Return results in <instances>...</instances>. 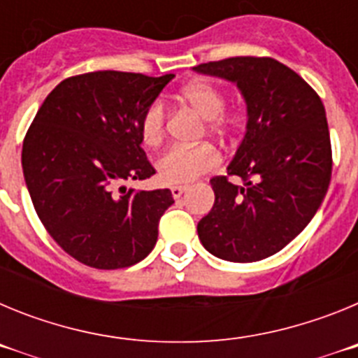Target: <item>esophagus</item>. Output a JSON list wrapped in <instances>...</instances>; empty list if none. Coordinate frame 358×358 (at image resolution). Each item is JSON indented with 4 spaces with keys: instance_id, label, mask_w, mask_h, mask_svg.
Instances as JSON below:
<instances>
[{
    "instance_id": "esophagus-1",
    "label": "esophagus",
    "mask_w": 358,
    "mask_h": 358,
    "mask_svg": "<svg viewBox=\"0 0 358 358\" xmlns=\"http://www.w3.org/2000/svg\"><path fill=\"white\" fill-rule=\"evenodd\" d=\"M172 195H173V199H179L181 197L182 194H185L186 189H188V186H185V185H176V186H172Z\"/></svg>"
}]
</instances>
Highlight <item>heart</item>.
Returning a JSON list of instances; mask_svg holds the SVG:
<instances>
[{
  "instance_id": "b5f03b06",
  "label": "heart",
  "mask_w": 358,
  "mask_h": 358,
  "mask_svg": "<svg viewBox=\"0 0 358 358\" xmlns=\"http://www.w3.org/2000/svg\"><path fill=\"white\" fill-rule=\"evenodd\" d=\"M181 98L189 107H194L202 118H206V127L211 132L226 134L233 125V116L224 110L226 94L211 82L195 80L185 85ZM164 129H166V106L161 98H156L145 107L140 118L141 141L148 147H156L163 141ZM220 161H222L220 152L211 143H199L194 147L173 145L157 157L156 169L164 182L188 185L217 169Z\"/></svg>"
}]
</instances>
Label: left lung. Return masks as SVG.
Instances as JSON below:
<instances>
[{
	"instance_id": "8db88e82",
	"label": "left lung",
	"mask_w": 358,
	"mask_h": 358,
	"mask_svg": "<svg viewBox=\"0 0 358 358\" xmlns=\"http://www.w3.org/2000/svg\"><path fill=\"white\" fill-rule=\"evenodd\" d=\"M195 69L236 82L249 115L227 176L210 181L215 204L199 222V238L222 260H264L305 229L328 192L334 161L324 106L271 57H229ZM231 175L244 186L233 185Z\"/></svg>"
}]
</instances>
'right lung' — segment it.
<instances>
[{
	"mask_svg": "<svg viewBox=\"0 0 358 358\" xmlns=\"http://www.w3.org/2000/svg\"><path fill=\"white\" fill-rule=\"evenodd\" d=\"M173 75L93 71L46 96L23 140V173L36 213L62 251L93 268L131 267L154 249L172 192L127 189L156 173L140 118Z\"/></svg>",
	"mask_w": 358,
	"mask_h": 358,
	"instance_id": "add662e5",
	"label": "right lung"
}]
</instances>
